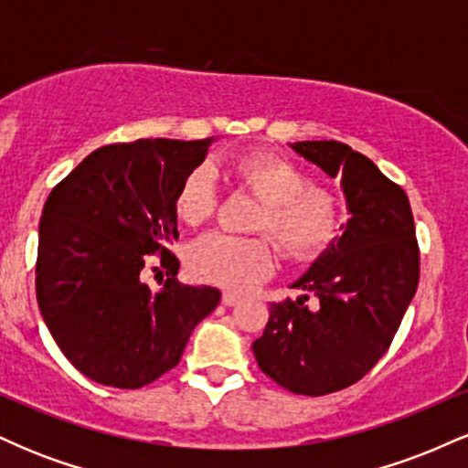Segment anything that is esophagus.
<instances>
[{"label":"esophagus","mask_w":468,"mask_h":468,"mask_svg":"<svg viewBox=\"0 0 468 468\" xmlns=\"http://www.w3.org/2000/svg\"><path fill=\"white\" fill-rule=\"evenodd\" d=\"M239 294H235V292H230V290H227V292H222V303L224 305H229V308H230V305H238L239 303Z\"/></svg>","instance_id":"34e87169"}]
</instances>
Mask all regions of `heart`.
<instances>
[{"label": "heart", "instance_id": "1", "mask_svg": "<svg viewBox=\"0 0 468 468\" xmlns=\"http://www.w3.org/2000/svg\"><path fill=\"white\" fill-rule=\"evenodd\" d=\"M235 178L264 204L255 230L271 233L290 260H314L332 244L341 227V202L335 193L314 189L302 166L271 154H257L235 165ZM218 208V185L211 166L191 169L176 193V213L197 227ZM196 277L229 290H246L275 268V252L264 239L208 233L189 250Z\"/></svg>", "mask_w": 468, "mask_h": 468}]
</instances>
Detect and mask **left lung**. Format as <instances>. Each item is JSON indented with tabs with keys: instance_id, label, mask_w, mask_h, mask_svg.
<instances>
[{
	"instance_id": "obj_1",
	"label": "left lung",
	"mask_w": 468,
	"mask_h": 468,
	"mask_svg": "<svg viewBox=\"0 0 468 468\" xmlns=\"http://www.w3.org/2000/svg\"><path fill=\"white\" fill-rule=\"evenodd\" d=\"M341 178L350 213L341 238L290 288L308 294L271 303L264 335L252 343L257 365L292 394L325 396L361 380L388 352L420 275L407 193L367 155L336 141L288 144Z\"/></svg>"
}]
</instances>
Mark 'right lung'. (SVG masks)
I'll list each match as a JSON object with an SVG mask.
<instances>
[{
	"mask_svg": "<svg viewBox=\"0 0 468 468\" xmlns=\"http://www.w3.org/2000/svg\"><path fill=\"white\" fill-rule=\"evenodd\" d=\"M204 141H144L96 149L52 189L39 222L37 302L80 374L138 389L180 361L191 332L219 303L218 288L169 277L143 282L144 255L178 239L176 193L200 166Z\"/></svg>",
	"mask_w": 468,
	"mask_h": 468,
	"instance_id": "obj_1",
	"label": "right lung"
}]
</instances>
